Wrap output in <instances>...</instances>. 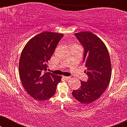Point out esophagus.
I'll list each match as a JSON object with an SVG mask.
<instances>
[{"instance_id":"obj_1","label":"esophagus","mask_w":127,"mask_h":127,"mask_svg":"<svg viewBox=\"0 0 127 127\" xmlns=\"http://www.w3.org/2000/svg\"><path fill=\"white\" fill-rule=\"evenodd\" d=\"M63 77L66 80H68L70 79V77H67V76H63Z\"/></svg>"}]
</instances>
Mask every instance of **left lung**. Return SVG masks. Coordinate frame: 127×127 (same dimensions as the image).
<instances>
[{
  "mask_svg": "<svg viewBox=\"0 0 127 127\" xmlns=\"http://www.w3.org/2000/svg\"><path fill=\"white\" fill-rule=\"evenodd\" d=\"M74 34L84 48L83 62L88 79L87 82L80 80L81 87L72 95L81 103H90L100 98L110 83V58L105 43L95 34L87 31Z\"/></svg>",
  "mask_w": 127,
  "mask_h": 127,
  "instance_id": "left-lung-1",
  "label": "left lung"
}]
</instances>
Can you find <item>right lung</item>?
<instances>
[{
  "instance_id": "1",
  "label": "right lung",
  "mask_w": 127,
  "mask_h": 127,
  "mask_svg": "<svg viewBox=\"0 0 127 127\" xmlns=\"http://www.w3.org/2000/svg\"><path fill=\"white\" fill-rule=\"evenodd\" d=\"M63 36V33L43 32L29 40L22 50L19 62L21 80L27 93L36 100L53 96L61 81V76L46 71Z\"/></svg>"
}]
</instances>
